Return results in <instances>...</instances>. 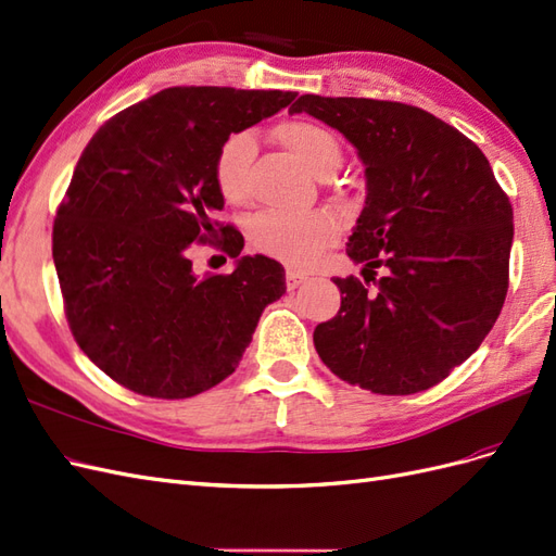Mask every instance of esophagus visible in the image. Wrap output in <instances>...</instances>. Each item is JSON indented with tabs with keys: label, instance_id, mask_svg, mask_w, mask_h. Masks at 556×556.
<instances>
[{
	"label": "esophagus",
	"instance_id": "1",
	"mask_svg": "<svg viewBox=\"0 0 556 556\" xmlns=\"http://www.w3.org/2000/svg\"><path fill=\"white\" fill-rule=\"evenodd\" d=\"M308 276L304 271H296V268H288V274H285V285H288V290H296L301 282H304Z\"/></svg>",
	"mask_w": 556,
	"mask_h": 556
}]
</instances>
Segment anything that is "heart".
Returning a JSON list of instances; mask_svg holds the SVG:
<instances>
[{
	"label": "heart",
	"mask_w": 556,
	"mask_h": 556,
	"mask_svg": "<svg viewBox=\"0 0 556 556\" xmlns=\"http://www.w3.org/2000/svg\"><path fill=\"white\" fill-rule=\"evenodd\" d=\"M274 139L315 176H329L341 164L339 139L325 127L290 121L274 129ZM255 137L250 131L231 134L213 164L215 188L227 204L248 199V169L255 157ZM336 237V223L325 213L264 211L250 223V243L264 255L292 266L315 260Z\"/></svg>",
	"instance_id": "b5f03b06"
}]
</instances>
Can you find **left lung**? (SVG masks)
<instances>
[{"instance_id": "obj_1", "label": "left lung", "mask_w": 556, "mask_h": 556, "mask_svg": "<svg viewBox=\"0 0 556 556\" xmlns=\"http://www.w3.org/2000/svg\"><path fill=\"white\" fill-rule=\"evenodd\" d=\"M301 111L339 129L366 166V201L348 239L364 282L333 278L341 311L315 327L317 355L362 390H429L473 355L506 301L508 194L482 150L422 109L301 94L290 113Z\"/></svg>"}]
</instances>
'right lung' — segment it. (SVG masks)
Returning a JSON list of instances; mask_svg holds the SVG:
<instances>
[{
  "label": "right lung",
  "mask_w": 556,
  "mask_h": 556,
  "mask_svg": "<svg viewBox=\"0 0 556 556\" xmlns=\"http://www.w3.org/2000/svg\"><path fill=\"white\" fill-rule=\"evenodd\" d=\"M294 97L166 88L115 113L83 150L53 225V262L76 343L117 384L153 399L211 390L237 371L262 311L288 290L285 268L264 255L199 279L189 245L241 255V231L215 220L225 206L215 155Z\"/></svg>",
  "instance_id": "right-lung-1"
}]
</instances>
